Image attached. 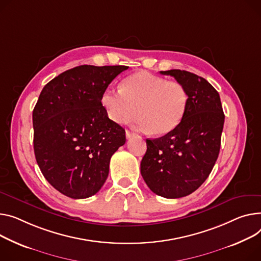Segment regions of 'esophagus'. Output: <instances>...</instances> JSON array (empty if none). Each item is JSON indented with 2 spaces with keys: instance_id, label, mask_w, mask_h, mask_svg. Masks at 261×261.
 <instances>
[{
  "instance_id": "obj_1",
  "label": "esophagus",
  "mask_w": 261,
  "mask_h": 261,
  "mask_svg": "<svg viewBox=\"0 0 261 261\" xmlns=\"http://www.w3.org/2000/svg\"><path fill=\"white\" fill-rule=\"evenodd\" d=\"M135 134L133 133V132H131V131H129V130H126V137L127 138H131L132 136H134Z\"/></svg>"
}]
</instances>
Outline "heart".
<instances>
[{
    "label": "heart",
    "instance_id": "heart-1",
    "mask_svg": "<svg viewBox=\"0 0 261 261\" xmlns=\"http://www.w3.org/2000/svg\"><path fill=\"white\" fill-rule=\"evenodd\" d=\"M100 101L108 117L119 125L131 123L137 115V128L163 136L178 127L188 108L189 95L176 81H165L147 71L126 77L120 91L103 90Z\"/></svg>",
    "mask_w": 261,
    "mask_h": 261
}]
</instances>
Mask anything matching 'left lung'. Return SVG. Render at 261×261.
<instances>
[{"mask_svg": "<svg viewBox=\"0 0 261 261\" xmlns=\"http://www.w3.org/2000/svg\"><path fill=\"white\" fill-rule=\"evenodd\" d=\"M161 73L185 86L188 108L176 129L146 141L141 173L156 195L180 198L193 193L210 175L220 150L224 114L218 92L203 77L179 69Z\"/></svg>", "mask_w": 261, "mask_h": 261, "instance_id": "8db88e82", "label": "left lung"}]
</instances>
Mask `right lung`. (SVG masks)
Here are the masks:
<instances>
[{
    "label": "right lung",
    "instance_id": "1",
    "mask_svg": "<svg viewBox=\"0 0 261 261\" xmlns=\"http://www.w3.org/2000/svg\"><path fill=\"white\" fill-rule=\"evenodd\" d=\"M127 66L82 65L43 88L32 113L33 149L47 181L62 194L87 198L109 174L111 156L126 132L112 121L100 97Z\"/></svg>",
    "mask_w": 261,
    "mask_h": 261
}]
</instances>
